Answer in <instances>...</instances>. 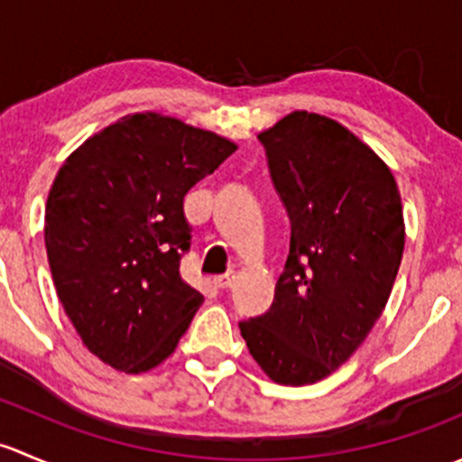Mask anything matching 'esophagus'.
<instances>
[{
    "label": "esophagus",
    "instance_id": "1",
    "mask_svg": "<svg viewBox=\"0 0 462 462\" xmlns=\"http://www.w3.org/2000/svg\"><path fill=\"white\" fill-rule=\"evenodd\" d=\"M235 279H236V274L235 273H226V274H221V277H217L214 279V283H217V288H230L232 283H235Z\"/></svg>",
    "mask_w": 462,
    "mask_h": 462
}]
</instances>
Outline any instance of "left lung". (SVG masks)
Returning a JSON list of instances; mask_svg holds the SVG:
<instances>
[{"instance_id": "left-lung-1", "label": "left lung", "mask_w": 462, "mask_h": 462, "mask_svg": "<svg viewBox=\"0 0 462 462\" xmlns=\"http://www.w3.org/2000/svg\"><path fill=\"white\" fill-rule=\"evenodd\" d=\"M259 141L291 218V253L268 313L239 328L270 380L315 384L357 351L389 301L402 201L386 162L328 116L292 111Z\"/></svg>"}]
</instances>
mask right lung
Returning a JSON list of instances; mask_svg holds the SVG:
<instances>
[{
  "label": "right lung",
  "instance_id": "add662e5",
  "mask_svg": "<svg viewBox=\"0 0 462 462\" xmlns=\"http://www.w3.org/2000/svg\"><path fill=\"white\" fill-rule=\"evenodd\" d=\"M236 144L143 111L87 138L49 189L44 244L55 291L82 344L144 374L174 353L203 295L180 279L183 199Z\"/></svg>",
  "mask_w": 462,
  "mask_h": 462
}]
</instances>
